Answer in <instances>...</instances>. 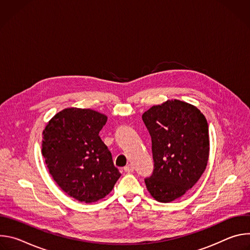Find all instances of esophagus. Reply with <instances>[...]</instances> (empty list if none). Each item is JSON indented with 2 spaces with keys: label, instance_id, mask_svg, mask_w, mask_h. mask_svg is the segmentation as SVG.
<instances>
[{
  "label": "esophagus",
  "instance_id": "obj_1",
  "mask_svg": "<svg viewBox=\"0 0 250 250\" xmlns=\"http://www.w3.org/2000/svg\"><path fill=\"white\" fill-rule=\"evenodd\" d=\"M124 170H125V172H126V173H132L133 170H134V167H133L131 164H128V165H126V166L124 168Z\"/></svg>",
  "mask_w": 250,
  "mask_h": 250
}]
</instances>
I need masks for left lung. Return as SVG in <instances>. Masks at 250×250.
Segmentation results:
<instances>
[{
	"label": "left lung",
	"instance_id": "1",
	"mask_svg": "<svg viewBox=\"0 0 250 250\" xmlns=\"http://www.w3.org/2000/svg\"><path fill=\"white\" fill-rule=\"evenodd\" d=\"M151 136L154 169L145 179L150 195L170 203L200 179L208 159V126L195 105L169 100L142 115Z\"/></svg>",
	"mask_w": 250,
	"mask_h": 250
}]
</instances>
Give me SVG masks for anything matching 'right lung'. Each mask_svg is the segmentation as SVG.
I'll use <instances>...</instances> for the list:
<instances>
[{
  "label": "right lung",
  "mask_w": 250,
  "mask_h": 250,
  "mask_svg": "<svg viewBox=\"0 0 250 250\" xmlns=\"http://www.w3.org/2000/svg\"><path fill=\"white\" fill-rule=\"evenodd\" d=\"M106 119L90 109L68 108L57 113L42 132V152L49 173L65 193L80 202L104 198L121 177L99 135Z\"/></svg>",
  "instance_id": "right-lung-1"
}]
</instances>
